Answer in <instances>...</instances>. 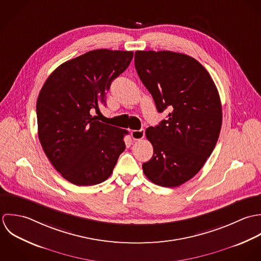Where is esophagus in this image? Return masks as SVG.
<instances>
[{"mask_svg":"<svg viewBox=\"0 0 261 261\" xmlns=\"http://www.w3.org/2000/svg\"><path fill=\"white\" fill-rule=\"evenodd\" d=\"M145 135V130L144 129H140V130H133L131 132V136L134 140H140L143 139Z\"/></svg>","mask_w":261,"mask_h":261,"instance_id":"1","label":"esophagus"}]
</instances>
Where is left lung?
Listing matches in <instances>:
<instances>
[{
	"label": "left lung",
	"instance_id": "8db88e82",
	"mask_svg": "<svg viewBox=\"0 0 261 261\" xmlns=\"http://www.w3.org/2000/svg\"><path fill=\"white\" fill-rule=\"evenodd\" d=\"M135 68L166 120L146 129L153 156L142 164L149 180L165 188L194 177L212 154L222 126L218 90L195 58L172 51H136Z\"/></svg>",
	"mask_w": 261,
	"mask_h": 261
}]
</instances>
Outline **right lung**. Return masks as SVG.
<instances>
[{
  "label": "right lung",
  "instance_id": "right-lung-1",
  "mask_svg": "<svg viewBox=\"0 0 261 261\" xmlns=\"http://www.w3.org/2000/svg\"><path fill=\"white\" fill-rule=\"evenodd\" d=\"M132 58V51H89L60 64L39 93V141L54 168L73 185L103 182L126 148L128 131L98 121L91 111L106 105L112 82Z\"/></svg>",
  "mask_w": 261,
  "mask_h": 261
}]
</instances>
